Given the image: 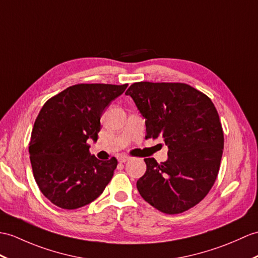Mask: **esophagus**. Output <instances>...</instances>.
<instances>
[{"mask_svg": "<svg viewBox=\"0 0 258 258\" xmlns=\"http://www.w3.org/2000/svg\"><path fill=\"white\" fill-rule=\"evenodd\" d=\"M130 159L128 156H125V155H122V156H118L117 157V160L119 161V163H125V161H127Z\"/></svg>", "mask_w": 258, "mask_h": 258, "instance_id": "obj_1", "label": "esophagus"}]
</instances>
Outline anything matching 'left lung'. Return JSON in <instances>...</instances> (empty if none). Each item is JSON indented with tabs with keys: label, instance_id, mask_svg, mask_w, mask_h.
Segmentation results:
<instances>
[{
	"label": "left lung",
	"instance_id": "obj_1",
	"mask_svg": "<svg viewBox=\"0 0 258 258\" xmlns=\"http://www.w3.org/2000/svg\"><path fill=\"white\" fill-rule=\"evenodd\" d=\"M125 94L146 119L145 139L160 137L168 146L165 163L144 159L137 190L160 212L189 210L211 190L222 158L223 130L211 99L179 82H135Z\"/></svg>",
	"mask_w": 258,
	"mask_h": 258
}]
</instances>
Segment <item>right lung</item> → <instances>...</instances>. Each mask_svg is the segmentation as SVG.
<instances>
[{"label": "right lung", "instance_id": "right-lung-1", "mask_svg": "<svg viewBox=\"0 0 258 258\" xmlns=\"http://www.w3.org/2000/svg\"><path fill=\"white\" fill-rule=\"evenodd\" d=\"M127 85L80 83L48 100L34 123L29 158L36 183L48 200L67 210L85 207L103 192L117 166L89 152L100 118Z\"/></svg>", "mask_w": 258, "mask_h": 258}]
</instances>
